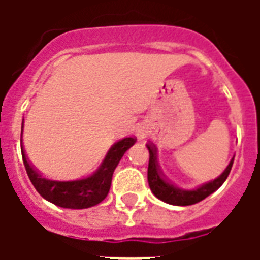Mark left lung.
Returning <instances> with one entry per match:
<instances>
[{
    "instance_id": "obj_1",
    "label": "left lung",
    "mask_w": 260,
    "mask_h": 260,
    "mask_svg": "<svg viewBox=\"0 0 260 260\" xmlns=\"http://www.w3.org/2000/svg\"><path fill=\"white\" fill-rule=\"evenodd\" d=\"M149 149V167H147V181H149V186L154 193L156 198L160 201L174 205V206H189V205H195L198 202L203 201L205 198L217 191L220 186L223 185V182L227 180L233 163H234V157L231 158V161L227 166V169L224 170L223 174L217 177L216 180L210 181L207 184H203L199 188L195 189H182L178 186L173 185L171 182L164 178V175L160 171V167L157 164V152L156 147L150 145H146Z\"/></svg>"
}]
</instances>
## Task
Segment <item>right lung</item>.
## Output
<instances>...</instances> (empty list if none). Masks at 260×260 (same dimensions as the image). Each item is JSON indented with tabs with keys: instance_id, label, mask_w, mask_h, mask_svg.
Listing matches in <instances>:
<instances>
[{
	"instance_id": "obj_1",
	"label": "right lung",
	"mask_w": 260,
	"mask_h": 260,
	"mask_svg": "<svg viewBox=\"0 0 260 260\" xmlns=\"http://www.w3.org/2000/svg\"><path fill=\"white\" fill-rule=\"evenodd\" d=\"M135 142V138H124L114 143L97 171L86 178L75 181H54L43 178L27 161L25 153H22V157L31 184L44 199L65 209H87L96 206L97 203L106 199L111 186L114 170L118 166L124 153Z\"/></svg>"
}]
</instances>
